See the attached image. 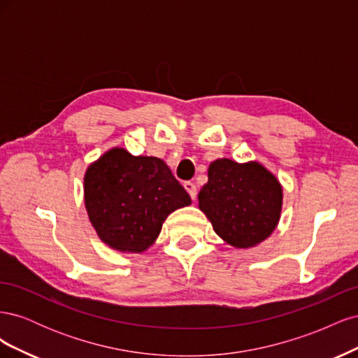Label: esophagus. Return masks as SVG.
<instances>
[{
	"instance_id": "34e87169",
	"label": "esophagus",
	"mask_w": 358,
	"mask_h": 358,
	"mask_svg": "<svg viewBox=\"0 0 358 358\" xmlns=\"http://www.w3.org/2000/svg\"><path fill=\"white\" fill-rule=\"evenodd\" d=\"M183 188L187 189V192L189 194V197L192 200H196V197H197V187L194 185L192 182H185V183H183Z\"/></svg>"
}]
</instances>
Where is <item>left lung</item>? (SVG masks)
Instances as JSON below:
<instances>
[{
  "instance_id": "8db88e82",
  "label": "left lung",
  "mask_w": 358,
  "mask_h": 358,
  "mask_svg": "<svg viewBox=\"0 0 358 358\" xmlns=\"http://www.w3.org/2000/svg\"><path fill=\"white\" fill-rule=\"evenodd\" d=\"M208 183L199 192V208L215 233L237 249L254 248L268 239L280 220L284 189L262 162H210Z\"/></svg>"
}]
</instances>
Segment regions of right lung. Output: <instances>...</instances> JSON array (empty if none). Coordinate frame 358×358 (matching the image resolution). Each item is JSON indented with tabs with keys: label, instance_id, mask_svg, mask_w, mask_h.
<instances>
[{
	"label": "right lung",
	"instance_id": "add662e5",
	"mask_svg": "<svg viewBox=\"0 0 358 358\" xmlns=\"http://www.w3.org/2000/svg\"><path fill=\"white\" fill-rule=\"evenodd\" d=\"M83 200L100 241L125 254L148 251L167 216L191 204L164 161L136 157L119 146L86 169Z\"/></svg>",
	"mask_w": 358,
	"mask_h": 358
}]
</instances>
